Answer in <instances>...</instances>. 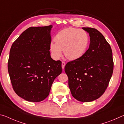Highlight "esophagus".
<instances>
[{
    "mask_svg": "<svg viewBox=\"0 0 124 124\" xmlns=\"http://www.w3.org/2000/svg\"><path fill=\"white\" fill-rule=\"evenodd\" d=\"M65 65H66V63L64 62H62V69H64V67H65Z\"/></svg>",
    "mask_w": 124,
    "mask_h": 124,
    "instance_id": "obj_1",
    "label": "esophagus"
}]
</instances>
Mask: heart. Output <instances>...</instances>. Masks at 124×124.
<instances>
[{
    "label": "heart",
    "mask_w": 124,
    "mask_h": 124,
    "mask_svg": "<svg viewBox=\"0 0 124 124\" xmlns=\"http://www.w3.org/2000/svg\"><path fill=\"white\" fill-rule=\"evenodd\" d=\"M54 43H51L50 50L53 57L57 59L62 54L70 60H77L85 54L89 43L87 32L74 28L63 29L54 37Z\"/></svg>",
    "instance_id": "b5f03b06"
}]
</instances>
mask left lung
Here are the masks:
<instances>
[{
    "mask_svg": "<svg viewBox=\"0 0 124 124\" xmlns=\"http://www.w3.org/2000/svg\"><path fill=\"white\" fill-rule=\"evenodd\" d=\"M82 29L89 34V47L81 57L68 62L64 70L73 97L89 102L101 97L107 89L114 62L111 47L103 35L95 29Z\"/></svg>",
    "mask_w": 124,
    "mask_h": 124,
    "instance_id": "obj_1",
    "label": "left lung"
}]
</instances>
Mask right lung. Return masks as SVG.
I'll return each mask as SVG.
<instances>
[{
  "label": "right lung",
  "mask_w": 124,
  "mask_h": 124,
  "mask_svg": "<svg viewBox=\"0 0 124 124\" xmlns=\"http://www.w3.org/2000/svg\"><path fill=\"white\" fill-rule=\"evenodd\" d=\"M52 27H29L10 50L8 68L13 88L27 101L39 102L47 97L54 79L62 73V62L50 56Z\"/></svg>",
  "instance_id": "add662e5"
}]
</instances>
